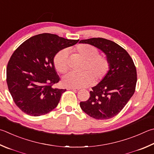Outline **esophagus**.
Masks as SVG:
<instances>
[{
    "label": "esophagus",
    "instance_id": "obj_1",
    "mask_svg": "<svg viewBox=\"0 0 154 154\" xmlns=\"http://www.w3.org/2000/svg\"><path fill=\"white\" fill-rule=\"evenodd\" d=\"M67 89H70V90H72V91H78L79 89L78 88H69Z\"/></svg>",
    "mask_w": 154,
    "mask_h": 154
}]
</instances>
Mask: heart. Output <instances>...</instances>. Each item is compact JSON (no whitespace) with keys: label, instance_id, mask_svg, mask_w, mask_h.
I'll list each match as a JSON object with an SVG mask.
<instances>
[{"label":"heart","instance_id":"obj_1","mask_svg":"<svg viewBox=\"0 0 154 154\" xmlns=\"http://www.w3.org/2000/svg\"><path fill=\"white\" fill-rule=\"evenodd\" d=\"M73 51L80 56L85 63L80 73H69L64 77L63 84L65 87L80 88L92 83H97L104 79L110 70V64L108 58L99 54L97 48L89 44H79L73 48ZM56 70L60 73H65L69 70L68 54L63 49L58 51L53 58Z\"/></svg>","mask_w":154,"mask_h":154}]
</instances>
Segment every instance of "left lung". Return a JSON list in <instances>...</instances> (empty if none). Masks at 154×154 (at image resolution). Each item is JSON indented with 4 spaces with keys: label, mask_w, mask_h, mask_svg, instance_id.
<instances>
[{
    "label": "left lung",
    "mask_w": 154,
    "mask_h": 154,
    "mask_svg": "<svg viewBox=\"0 0 154 154\" xmlns=\"http://www.w3.org/2000/svg\"><path fill=\"white\" fill-rule=\"evenodd\" d=\"M102 50L110 61V70L104 79L89 92L90 96L80 102V107L96 119L112 118L121 112L135 93L137 70L131 56L114 42L102 38L82 40Z\"/></svg>",
    "instance_id": "8db88e82"
}]
</instances>
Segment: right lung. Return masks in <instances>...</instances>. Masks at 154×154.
Instances as JSON below:
<instances>
[{"label":"right lung","mask_w":154,"mask_h":154,"mask_svg":"<svg viewBox=\"0 0 154 154\" xmlns=\"http://www.w3.org/2000/svg\"><path fill=\"white\" fill-rule=\"evenodd\" d=\"M78 42L44 33L31 37L14 51L7 64L6 80L21 111L39 116L57 107L66 89L53 88L60 81L53 58L60 50Z\"/></svg>","instance_id":"obj_1"}]
</instances>
